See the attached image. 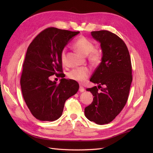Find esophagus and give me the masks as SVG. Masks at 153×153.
Listing matches in <instances>:
<instances>
[{
  "mask_svg": "<svg viewBox=\"0 0 153 153\" xmlns=\"http://www.w3.org/2000/svg\"><path fill=\"white\" fill-rule=\"evenodd\" d=\"M84 91H85L84 87H82V86H80V87H79V91H80V92H83Z\"/></svg>",
  "mask_w": 153,
  "mask_h": 153,
  "instance_id": "esophagus-1",
  "label": "esophagus"
}]
</instances>
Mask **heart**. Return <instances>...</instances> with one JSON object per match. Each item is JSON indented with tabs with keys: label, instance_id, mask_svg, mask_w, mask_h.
<instances>
[{
	"label": "heart",
	"instance_id": "heart-1",
	"mask_svg": "<svg viewBox=\"0 0 153 153\" xmlns=\"http://www.w3.org/2000/svg\"><path fill=\"white\" fill-rule=\"evenodd\" d=\"M73 47L78 53L83 55L89 54V61L94 64H99L103 58L101 51L94 49V43L85 37L82 36L78 38L73 45ZM61 59L62 64L66 61V50L63 49L61 53ZM90 69L87 67H82L74 69L68 74V77L73 80L80 83L85 82L90 75Z\"/></svg>",
	"mask_w": 153,
	"mask_h": 153
}]
</instances>
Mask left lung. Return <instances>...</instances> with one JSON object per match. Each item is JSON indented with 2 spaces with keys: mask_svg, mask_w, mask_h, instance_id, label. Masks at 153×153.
Masks as SVG:
<instances>
[{
  "mask_svg": "<svg viewBox=\"0 0 153 153\" xmlns=\"http://www.w3.org/2000/svg\"><path fill=\"white\" fill-rule=\"evenodd\" d=\"M91 35L101 43L103 58L90 79L99 85L86 89L94 98L85 108V115L98 124H108L128 101L133 79L131 58L126 44L116 34L103 30L92 31Z\"/></svg>",
  "mask_w": 153,
  "mask_h": 153,
  "instance_id": "obj_1",
  "label": "left lung"
}]
</instances>
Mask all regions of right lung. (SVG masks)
<instances>
[{
    "label": "right lung",
    "mask_w": 153,
    "mask_h": 153,
    "mask_svg": "<svg viewBox=\"0 0 153 153\" xmlns=\"http://www.w3.org/2000/svg\"><path fill=\"white\" fill-rule=\"evenodd\" d=\"M79 32L48 27L27 48L20 78L22 92L31 114L39 121L58 119L66 101L79 89L75 80L64 78L61 59V51ZM54 74L63 78L59 85L49 79Z\"/></svg>",
    "instance_id": "add662e5"
}]
</instances>
